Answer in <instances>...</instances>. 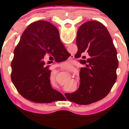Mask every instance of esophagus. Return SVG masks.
Instances as JSON below:
<instances>
[{
    "mask_svg": "<svg viewBox=\"0 0 129 129\" xmlns=\"http://www.w3.org/2000/svg\"><path fill=\"white\" fill-rule=\"evenodd\" d=\"M69 72H70L71 73H72V75H74V76H76V75H78V74H77V73H76V72H75V70H72V69L69 70Z\"/></svg>",
    "mask_w": 129,
    "mask_h": 129,
    "instance_id": "34e87169",
    "label": "esophagus"
}]
</instances>
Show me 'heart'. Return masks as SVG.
<instances>
[{
    "mask_svg": "<svg viewBox=\"0 0 129 129\" xmlns=\"http://www.w3.org/2000/svg\"><path fill=\"white\" fill-rule=\"evenodd\" d=\"M72 63H73V60L70 58L68 59L67 60L62 62V64L66 67H71L72 65Z\"/></svg>",
    "mask_w": 129,
    "mask_h": 129,
    "instance_id": "obj_1",
    "label": "heart"
}]
</instances>
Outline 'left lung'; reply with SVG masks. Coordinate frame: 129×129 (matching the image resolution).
<instances>
[{
	"label": "left lung",
	"instance_id": "obj_1",
	"mask_svg": "<svg viewBox=\"0 0 129 129\" xmlns=\"http://www.w3.org/2000/svg\"><path fill=\"white\" fill-rule=\"evenodd\" d=\"M76 56L82 64L76 94L79 104L88 105L104 98L116 79L117 51L103 25L87 22L78 28Z\"/></svg>",
	"mask_w": 129,
	"mask_h": 129
}]
</instances>
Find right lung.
Wrapping results in <instances>:
<instances>
[{
    "mask_svg": "<svg viewBox=\"0 0 129 129\" xmlns=\"http://www.w3.org/2000/svg\"><path fill=\"white\" fill-rule=\"evenodd\" d=\"M59 41L57 28L39 22L28 26L14 48L11 62L14 81L22 96L35 104L48 106L59 96L51 86L47 66L52 62Z\"/></svg>",
    "mask_w": 129,
    "mask_h": 129,
    "instance_id": "add662e5",
    "label": "right lung"
}]
</instances>
